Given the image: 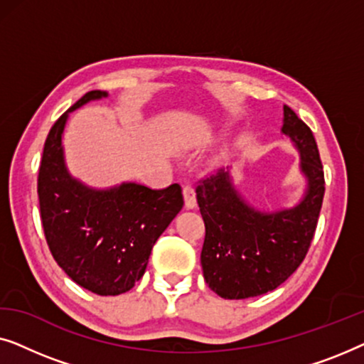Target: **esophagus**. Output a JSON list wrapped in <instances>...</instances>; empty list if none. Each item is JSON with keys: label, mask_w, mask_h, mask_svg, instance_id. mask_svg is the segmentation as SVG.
I'll use <instances>...</instances> for the list:
<instances>
[{"label": "esophagus", "mask_w": 364, "mask_h": 364, "mask_svg": "<svg viewBox=\"0 0 364 364\" xmlns=\"http://www.w3.org/2000/svg\"><path fill=\"white\" fill-rule=\"evenodd\" d=\"M183 200H186L187 208H196L197 207V193L193 191L192 186H183Z\"/></svg>", "instance_id": "1"}]
</instances>
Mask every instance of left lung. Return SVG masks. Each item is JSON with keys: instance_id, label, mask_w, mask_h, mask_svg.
Masks as SVG:
<instances>
[{"instance_id": "1", "label": "left lung", "mask_w": 364, "mask_h": 364, "mask_svg": "<svg viewBox=\"0 0 364 364\" xmlns=\"http://www.w3.org/2000/svg\"><path fill=\"white\" fill-rule=\"evenodd\" d=\"M283 134L291 137L308 178L305 198L280 212L247 205L225 168L197 183V202L205 223L200 253L203 278L218 296L243 300L280 287L305 260L315 237L325 196V173L311 129L291 107H283Z\"/></svg>"}]
</instances>
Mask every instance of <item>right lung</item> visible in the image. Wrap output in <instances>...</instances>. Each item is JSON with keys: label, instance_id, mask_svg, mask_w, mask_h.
Masks as SVG:
<instances>
[{"label": "right lung", "instance_id": "add662e5", "mask_svg": "<svg viewBox=\"0 0 364 364\" xmlns=\"http://www.w3.org/2000/svg\"><path fill=\"white\" fill-rule=\"evenodd\" d=\"M104 91H89L68 109L81 107ZM68 112L54 122L38 173L41 223L54 260L66 275L97 295H121L146 272L154 243L183 207L178 183L162 191L122 183L92 191L66 171L61 137Z\"/></svg>", "mask_w": 364, "mask_h": 364}]
</instances>
